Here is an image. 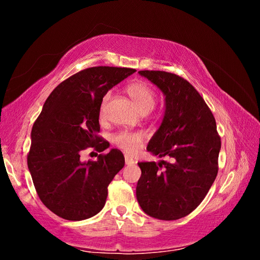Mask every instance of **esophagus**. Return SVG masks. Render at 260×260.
Instances as JSON below:
<instances>
[{"mask_svg":"<svg viewBox=\"0 0 260 260\" xmlns=\"http://www.w3.org/2000/svg\"><path fill=\"white\" fill-rule=\"evenodd\" d=\"M125 164L126 165H134L135 161L132 159V158H129L128 156H125Z\"/></svg>","mask_w":260,"mask_h":260,"instance_id":"34e87169","label":"esophagus"}]
</instances>
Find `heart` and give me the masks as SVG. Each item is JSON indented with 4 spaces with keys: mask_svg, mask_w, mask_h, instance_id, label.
<instances>
[{
    "mask_svg": "<svg viewBox=\"0 0 260 260\" xmlns=\"http://www.w3.org/2000/svg\"><path fill=\"white\" fill-rule=\"evenodd\" d=\"M127 94L129 95L131 100L133 101L134 105L138 109V111L143 114H148L151 111L156 104V95L153 90L144 82H134L127 87ZM110 95L107 94L102 100L101 103L100 113L101 117H104L105 109H107V104L109 102ZM143 135L139 133H131V132H121L118 134L114 141L121 149H124L126 152L133 153L141 147L142 143Z\"/></svg>",
    "mask_w": 260,
    "mask_h": 260,
    "instance_id": "obj_1",
    "label": "heart"
}]
</instances>
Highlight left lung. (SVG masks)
Instances as JSON below:
<instances>
[{"label":"left lung","instance_id":"8db88e82","mask_svg":"<svg viewBox=\"0 0 260 260\" xmlns=\"http://www.w3.org/2000/svg\"><path fill=\"white\" fill-rule=\"evenodd\" d=\"M165 98L161 124L147 150L170 161L138 162L141 177L136 199L144 213L177 220L192 212L218 173L221 142L212 112L195 88L177 74L139 71Z\"/></svg>","mask_w":260,"mask_h":260}]
</instances>
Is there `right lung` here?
Wrapping results in <instances>:
<instances>
[{"mask_svg": "<svg viewBox=\"0 0 260 260\" xmlns=\"http://www.w3.org/2000/svg\"><path fill=\"white\" fill-rule=\"evenodd\" d=\"M135 72L134 69H86L59 83L43 104L30 133L27 165L42 203L58 217L79 221L103 209L108 186L125 165L120 150L111 149L98 160L82 161L87 148L104 151L100 109L105 94Z\"/></svg>", "mask_w": 260, "mask_h": 260, "instance_id": "obj_1", "label": "right lung"}]
</instances>
